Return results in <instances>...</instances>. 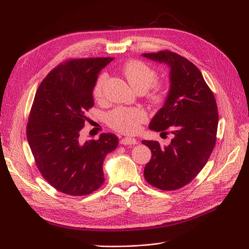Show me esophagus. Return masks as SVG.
Segmentation results:
<instances>
[{
  "label": "esophagus",
  "instance_id": "esophagus-1",
  "mask_svg": "<svg viewBox=\"0 0 249 249\" xmlns=\"http://www.w3.org/2000/svg\"><path fill=\"white\" fill-rule=\"evenodd\" d=\"M137 140L135 138H130V137H124L120 139V143L124 145H133V144H137Z\"/></svg>",
  "mask_w": 249,
  "mask_h": 249
}]
</instances>
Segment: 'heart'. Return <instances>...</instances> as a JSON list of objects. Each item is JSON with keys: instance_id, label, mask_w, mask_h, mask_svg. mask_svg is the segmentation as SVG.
I'll return each mask as SVG.
<instances>
[{"instance_id": "1", "label": "heart", "mask_w": 249, "mask_h": 249, "mask_svg": "<svg viewBox=\"0 0 249 249\" xmlns=\"http://www.w3.org/2000/svg\"><path fill=\"white\" fill-rule=\"evenodd\" d=\"M124 74L131 86L137 91L145 92L149 89L148 99L155 105H162L168 96V88L163 83L156 82L158 72L152 66L140 60H131L123 67ZM108 74L101 72L96 78L93 87V96L101 100L104 95ZM147 113L142 108L117 107L107 115V123L113 130L124 134H135L140 125L145 123Z\"/></svg>"}]
</instances>
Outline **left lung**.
I'll return each mask as SVG.
<instances>
[{
	"label": "left lung",
	"instance_id": "8db88e82",
	"mask_svg": "<svg viewBox=\"0 0 249 249\" xmlns=\"http://www.w3.org/2000/svg\"><path fill=\"white\" fill-rule=\"evenodd\" d=\"M169 66L170 89L164 106L149 129L173 135L169 145L143 140L152 159L144 168L146 182L160 190L179 189L189 184L208 162L216 143L218 111L212 90L189 60L170 51L142 54Z\"/></svg>",
	"mask_w": 249,
	"mask_h": 249
}]
</instances>
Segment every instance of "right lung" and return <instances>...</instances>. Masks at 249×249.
I'll use <instances>...</instances> for the list:
<instances>
[{
  "instance_id": "right-lung-1",
  "label": "right lung",
  "mask_w": 249,
  "mask_h": 249,
  "mask_svg": "<svg viewBox=\"0 0 249 249\" xmlns=\"http://www.w3.org/2000/svg\"><path fill=\"white\" fill-rule=\"evenodd\" d=\"M113 60L70 59L50 71L37 89L27 124V138L37 168L58 191L83 196L104 184L103 163L118 145L112 133L82 142L80 132L93 107L100 71Z\"/></svg>"
}]
</instances>
